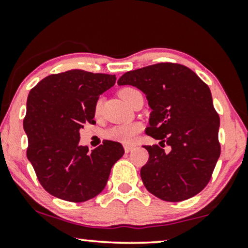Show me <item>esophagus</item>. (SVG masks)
Returning a JSON list of instances; mask_svg holds the SVG:
<instances>
[{"label":"esophagus","mask_w":248,"mask_h":248,"mask_svg":"<svg viewBox=\"0 0 248 248\" xmlns=\"http://www.w3.org/2000/svg\"><path fill=\"white\" fill-rule=\"evenodd\" d=\"M133 149H134L133 145H124V150H125V152H126V154H128V152L133 150Z\"/></svg>","instance_id":"34e87169"}]
</instances>
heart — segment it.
<instances>
[{"mask_svg": "<svg viewBox=\"0 0 248 248\" xmlns=\"http://www.w3.org/2000/svg\"><path fill=\"white\" fill-rule=\"evenodd\" d=\"M137 89L131 87L123 88L120 90V96L125 103L128 104L131 97L133 96V93H137ZM101 109H103V100L101 98L96 100L93 107V111L96 116H99L101 114ZM142 130V125L139 123H126V124H120L115 125V126L110 127L109 130L106 132V137L113 141L122 142V143L131 144L132 142L135 140V138L138 137V134L140 133Z\"/></svg>", "mask_w": 248, "mask_h": 248, "instance_id": "obj_1", "label": "heart"}]
</instances>
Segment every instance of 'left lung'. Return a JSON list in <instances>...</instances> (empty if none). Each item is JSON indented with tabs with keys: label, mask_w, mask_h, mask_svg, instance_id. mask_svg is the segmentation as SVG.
Here are the masks:
<instances>
[{
	"label": "left lung",
	"mask_w": 248,
	"mask_h": 248,
	"mask_svg": "<svg viewBox=\"0 0 248 248\" xmlns=\"http://www.w3.org/2000/svg\"><path fill=\"white\" fill-rule=\"evenodd\" d=\"M118 86H133L151 108L145 133L159 145H144L149 160L142 182L151 194L167 202L187 200L208 184L220 155L219 115L209 87L181 64L158 63L130 71ZM170 147L167 153L162 149Z\"/></svg>",
	"instance_id": "obj_1"
}]
</instances>
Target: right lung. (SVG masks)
<instances>
[{
	"instance_id": "right-lung-1",
	"label": "right lung",
	"mask_w": 248,
	"mask_h": 248,
	"mask_svg": "<svg viewBox=\"0 0 248 248\" xmlns=\"http://www.w3.org/2000/svg\"><path fill=\"white\" fill-rule=\"evenodd\" d=\"M115 82L116 77L110 74L70 70L50 74L30 90L23 120L27 158L53 196L70 202L94 198L124 155L118 142L105 140L91 152L79 143L83 125L96 123L94 103Z\"/></svg>"
}]
</instances>
